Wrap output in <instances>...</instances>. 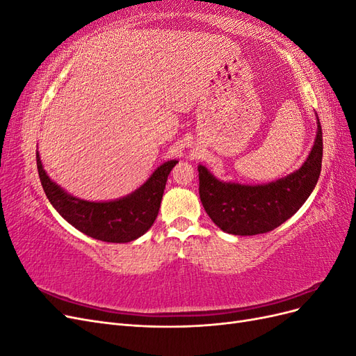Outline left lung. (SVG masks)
<instances>
[{
    "instance_id": "obj_1",
    "label": "left lung",
    "mask_w": 356,
    "mask_h": 356,
    "mask_svg": "<svg viewBox=\"0 0 356 356\" xmlns=\"http://www.w3.org/2000/svg\"><path fill=\"white\" fill-rule=\"evenodd\" d=\"M315 144L301 168L293 174L261 186H245L215 178L203 165L199 170V195L204 211L218 227L236 236L267 233L301 208L314 191L322 163V129L319 118Z\"/></svg>"
}]
</instances>
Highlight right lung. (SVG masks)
<instances>
[{"label":"right lung","mask_w":356,"mask_h":356,"mask_svg":"<svg viewBox=\"0 0 356 356\" xmlns=\"http://www.w3.org/2000/svg\"><path fill=\"white\" fill-rule=\"evenodd\" d=\"M178 160L160 165L153 175L131 195L110 202H89L71 196L51 181L37 152V169L42 190L62 218L93 239L126 243L143 236L157 218L168 175Z\"/></svg>","instance_id":"1"}]
</instances>
